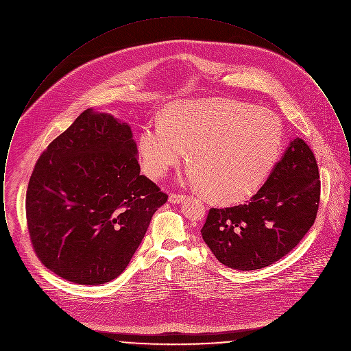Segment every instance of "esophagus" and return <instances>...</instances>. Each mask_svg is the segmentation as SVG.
<instances>
[{
  "label": "esophagus",
  "mask_w": 351,
  "mask_h": 351,
  "mask_svg": "<svg viewBox=\"0 0 351 351\" xmlns=\"http://www.w3.org/2000/svg\"><path fill=\"white\" fill-rule=\"evenodd\" d=\"M168 200H169V202H172V204H178V202H180V201L184 200V195H179V193H171V195H169V197H168Z\"/></svg>",
  "instance_id": "1"
}]
</instances>
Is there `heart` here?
<instances>
[{"label": "heart", "mask_w": 351, "mask_h": 351, "mask_svg": "<svg viewBox=\"0 0 351 351\" xmlns=\"http://www.w3.org/2000/svg\"><path fill=\"white\" fill-rule=\"evenodd\" d=\"M283 146L280 121L271 112L237 101H180L162 122H147L136 150L151 179L183 160L189 183L219 204L247 200L267 180Z\"/></svg>", "instance_id": "b5f03b06"}]
</instances>
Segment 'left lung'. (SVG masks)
<instances>
[{"label": "left lung", "instance_id": "8db88e82", "mask_svg": "<svg viewBox=\"0 0 351 351\" xmlns=\"http://www.w3.org/2000/svg\"><path fill=\"white\" fill-rule=\"evenodd\" d=\"M319 191L316 158L298 136L250 201L209 210L202 238L228 267H267L293 250L312 228Z\"/></svg>", "mask_w": 351, "mask_h": 351}]
</instances>
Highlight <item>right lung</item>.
<instances>
[{"mask_svg": "<svg viewBox=\"0 0 351 351\" xmlns=\"http://www.w3.org/2000/svg\"><path fill=\"white\" fill-rule=\"evenodd\" d=\"M132 129L86 109L35 163L26 219L39 261L83 285L116 279L168 196L141 175Z\"/></svg>", "mask_w": 351, "mask_h": 351, "instance_id": "add662e5", "label": "right lung"}]
</instances>
